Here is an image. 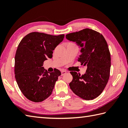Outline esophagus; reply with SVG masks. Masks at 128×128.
I'll use <instances>...</instances> for the list:
<instances>
[{
    "mask_svg": "<svg viewBox=\"0 0 128 128\" xmlns=\"http://www.w3.org/2000/svg\"><path fill=\"white\" fill-rule=\"evenodd\" d=\"M62 75H64V74H66V72L65 71V70H62Z\"/></svg>",
    "mask_w": 128,
    "mask_h": 128,
    "instance_id": "obj_1",
    "label": "esophagus"
}]
</instances>
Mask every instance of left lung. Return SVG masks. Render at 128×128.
Segmentation results:
<instances>
[{"label":"left lung","instance_id":"1","mask_svg":"<svg viewBox=\"0 0 128 128\" xmlns=\"http://www.w3.org/2000/svg\"><path fill=\"white\" fill-rule=\"evenodd\" d=\"M66 38L80 46L78 61L88 66L85 74L81 76L70 72L73 78L70 88L81 98L93 100L104 90L110 78V54L107 43L102 34L90 28L67 34Z\"/></svg>","mask_w":128,"mask_h":128}]
</instances>
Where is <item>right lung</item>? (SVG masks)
Instances as JSON below:
<instances>
[{
  "instance_id": "right-lung-1",
  "label": "right lung",
  "mask_w": 128,
  "mask_h": 128,
  "mask_svg": "<svg viewBox=\"0 0 128 128\" xmlns=\"http://www.w3.org/2000/svg\"><path fill=\"white\" fill-rule=\"evenodd\" d=\"M64 34L58 36L38 32L30 33L18 44L15 56V77L19 88L30 100L40 102L52 93L61 72H49L42 66L53 50L62 41Z\"/></svg>"
}]
</instances>
